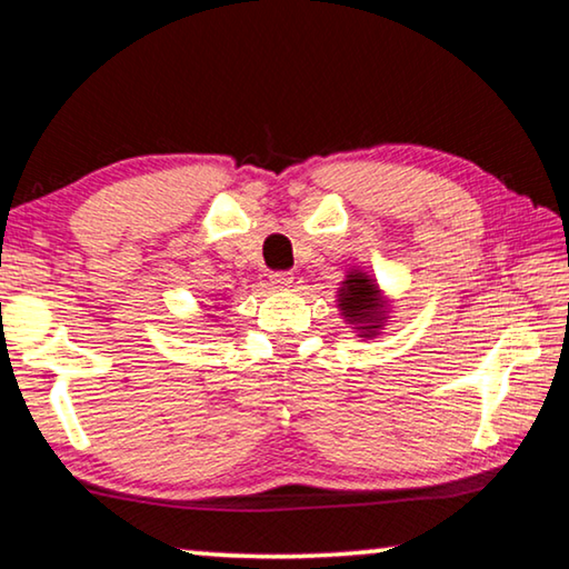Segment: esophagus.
<instances>
[{
  "instance_id": "34e87169",
  "label": "esophagus",
  "mask_w": 569,
  "mask_h": 569,
  "mask_svg": "<svg viewBox=\"0 0 569 569\" xmlns=\"http://www.w3.org/2000/svg\"><path fill=\"white\" fill-rule=\"evenodd\" d=\"M268 278H271V286L273 288H288V286L293 283V273L291 271H273Z\"/></svg>"
}]
</instances>
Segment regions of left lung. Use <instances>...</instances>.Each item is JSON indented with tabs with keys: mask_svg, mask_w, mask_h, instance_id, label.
Instances as JSON below:
<instances>
[{
	"mask_svg": "<svg viewBox=\"0 0 569 569\" xmlns=\"http://www.w3.org/2000/svg\"><path fill=\"white\" fill-rule=\"evenodd\" d=\"M383 298L379 293V286L371 281L366 273H349L339 291V308L346 316V321L356 323L363 339H371L383 326L387 311H383Z\"/></svg>",
	"mask_w": 569,
	"mask_h": 569,
	"instance_id": "left-lung-1",
	"label": "left lung"
}]
</instances>
